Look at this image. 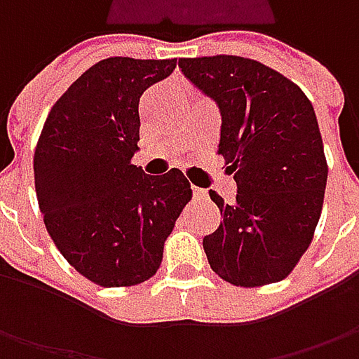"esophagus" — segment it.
Instances as JSON below:
<instances>
[{"label":"esophagus","instance_id":"esophagus-1","mask_svg":"<svg viewBox=\"0 0 359 359\" xmlns=\"http://www.w3.org/2000/svg\"><path fill=\"white\" fill-rule=\"evenodd\" d=\"M194 198H196V200H205V198H208V194H205V189L194 187Z\"/></svg>","mask_w":359,"mask_h":359}]
</instances>
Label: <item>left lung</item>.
I'll use <instances>...</instances> for the list:
<instances>
[{
  "label": "left lung",
  "mask_w": 359,
  "mask_h": 359,
  "mask_svg": "<svg viewBox=\"0 0 359 359\" xmlns=\"http://www.w3.org/2000/svg\"><path fill=\"white\" fill-rule=\"evenodd\" d=\"M184 76L222 111L217 154L238 184L210 191L222 222L203 238L215 273L240 287L282 282L313 240L327 163L313 105L292 79L240 55L182 57Z\"/></svg>",
  "instance_id": "left-lung-1"
}]
</instances>
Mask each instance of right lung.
Masks as SVG:
<instances>
[{
	"label": "right lung",
	"instance_id": "right-lung-1",
	"mask_svg": "<svg viewBox=\"0 0 359 359\" xmlns=\"http://www.w3.org/2000/svg\"><path fill=\"white\" fill-rule=\"evenodd\" d=\"M173 69L175 60L97 62L49 109L35 145V194L48 233L67 264L102 287L149 280L191 200L177 168L147 175L131 163L140 97Z\"/></svg>",
	"mask_w": 359,
	"mask_h": 359
}]
</instances>
